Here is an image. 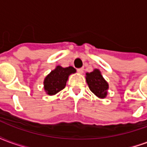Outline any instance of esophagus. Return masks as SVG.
<instances>
[{
	"instance_id": "obj_1",
	"label": "esophagus",
	"mask_w": 147,
	"mask_h": 147,
	"mask_svg": "<svg viewBox=\"0 0 147 147\" xmlns=\"http://www.w3.org/2000/svg\"><path fill=\"white\" fill-rule=\"evenodd\" d=\"M77 71H78V72L80 74H83V67H81V68H78L77 69Z\"/></svg>"
}]
</instances>
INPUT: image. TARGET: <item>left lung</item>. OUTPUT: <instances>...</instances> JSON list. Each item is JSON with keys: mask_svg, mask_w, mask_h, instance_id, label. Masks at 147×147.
I'll return each instance as SVG.
<instances>
[{"mask_svg": "<svg viewBox=\"0 0 147 147\" xmlns=\"http://www.w3.org/2000/svg\"><path fill=\"white\" fill-rule=\"evenodd\" d=\"M86 81L90 91L99 98H105L108 94L109 83L103 78L99 69L86 73Z\"/></svg>", "mask_w": 147, "mask_h": 147, "instance_id": "8db88e82", "label": "left lung"}]
</instances>
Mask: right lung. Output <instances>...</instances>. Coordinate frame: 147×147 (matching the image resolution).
Returning <instances> with one entry per match:
<instances>
[{
	"label": "right lung",
	"mask_w": 147,
	"mask_h": 147,
	"mask_svg": "<svg viewBox=\"0 0 147 147\" xmlns=\"http://www.w3.org/2000/svg\"><path fill=\"white\" fill-rule=\"evenodd\" d=\"M76 72V70L71 66L63 67L61 65H57L44 80L43 84L45 93L48 95L52 96L60 92L66 86L69 76Z\"/></svg>",
	"instance_id": "1"
}]
</instances>
